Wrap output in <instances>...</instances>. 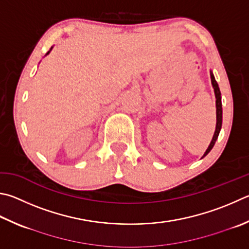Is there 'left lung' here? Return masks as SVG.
<instances>
[{"instance_id":"obj_1","label":"left lung","mask_w":249,"mask_h":249,"mask_svg":"<svg viewBox=\"0 0 249 249\" xmlns=\"http://www.w3.org/2000/svg\"><path fill=\"white\" fill-rule=\"evenodd\" d=\"M211 76V83L212 86H213V89H214V93H215V98H216V126H215V132L213 135V138H212L211 142L209 144V147H208L207 151L205 152V155L203 157H206L208 153L210 152V150L212 148H213L214 143L216 142V139H218L219 136V133L221 130V126H222V102H221V91H220V88L218 86V83L215 81L214 76L212 73H210Z\"/></svg>"}]
</instances>
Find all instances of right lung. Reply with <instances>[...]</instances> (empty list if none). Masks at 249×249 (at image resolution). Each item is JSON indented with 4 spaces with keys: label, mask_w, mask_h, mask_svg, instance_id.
Wrapping results in <instances>:
<instances>
[{
    "label": "right lung",
    "mask_w": 249,
    "mask_h": 249,
    "mask_svg": "<svg viewBox=\"0 0 249 249\" xmlns=\"http://www.w3.org/2000/svg\"><path fill=\"white\" fill-rule=\"evenodd\" d=\"M48 53H49V52H48ZM48 53H47V54H48Z\"/></svg>",
    "instance_id": "1"
}]
</instances>
